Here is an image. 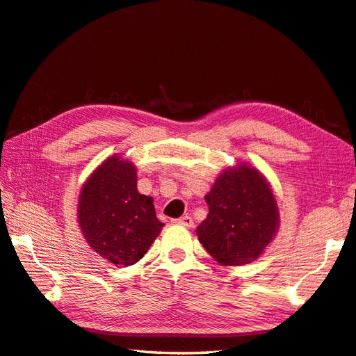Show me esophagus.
<instances>
[{
    "label": "esophagus",
    "mask_w": 356,
    "mask_h": 356,
    "mask_svg": "<svg viewBox=\"0 0 356 356\" xmlns=\"http://www.w3.org/2000/svg\"><path fill=\"white\" fill-rule=\"evenodd\" d=\"M174 222H176V224H179V225H184V227H193V219H191V216H182V218H179V219H174Z\"/></svg>",
    "instance_id": "esophagus-1"
}]
</instances>
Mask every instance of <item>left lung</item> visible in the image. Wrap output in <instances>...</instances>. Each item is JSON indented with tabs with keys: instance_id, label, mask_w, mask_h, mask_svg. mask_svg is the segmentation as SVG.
<instances>
[{
	"instance_id": "1",
	"label": "left lung",
	"mask_w": 356,
	"mask_h": 356,
	"mask_svg": "<svg viewBox=\"0 0 356 356\" xmlns=\"http://www.w3.org/2000/svg\"><path fill=\"white\" fill-rule=\"evenodd\" d=\"M205 200L210 211L197 236L222 266L252 262L273 241L280 222L276 200L267 180L252 166L222 172Z\"/></svg>"
}]
</instances>
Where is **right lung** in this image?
Returning <instances> with one entry per match:
<instances>
[{
	"label": "right lung",
	"instance_id": "right-lung-1",
	"mask_svg": "<svg viewBox=\"0 0 356 356\" xmlns=\"http://www.w3.org/2000/svg\"><path fill=\"white\" fill-rule=\"evenodd\" d=\"M79 222L90 248L117 267L142 259L163 227L152 199L137 191L134 165L115 156L83 185Z\"/></svg>",
	"mask_w": 356,
	"mask_h": 356
}]
</instances>
